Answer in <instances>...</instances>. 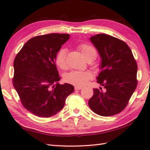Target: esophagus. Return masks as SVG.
<instances>
[{
    "label": "esophagus",
    "instance_id": "34e87169",
    "mask_svg": "<svg viewBox=\"0 0 150 150\" xmlns=\"http://www.w3.org/2000/svg\"><path fill=\"white\" fill-rule=\"evenodd\" d=\"M82 88V87L81 86H75V91H78V90H81Z\"/></svg>",
    "mask_w": 150,
    "mask_h": 150
}]
</instances>
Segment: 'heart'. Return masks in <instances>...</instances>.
<instances>
[{
    "label": "heart",
    "mask_w": 150,
    "mask_h": 150,
    "mask_svg": "<svg viewBox=\"0 0 150 150\" xmlns=\"http://www.w3.org/2000/svg\"><path fill=\"white\" fill-rule=\"evenodd\" d=\"M78 48L86 60L88 59H91L92 60H94L97 55L96 49L89 45L82 44L79 46ZM66 55L67 50L66 49H61L57 54L56 63L61 69H66L67 67ZM92 77V73L89 71H75L69 73L66 76V80L67 82L72 84L73 85L82 86L85 85L88 82V81L91 79Z\"/></svg>",
    "instance_id": "obj_1"
}]
</instances>
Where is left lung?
<instances>
[{"mask_svg":"<svg viewBox=\"0 0 150 150\" xmlns=\"http://www.w3.org/2000/svg\"><path fill=\"white\" fill-rule=\"evenodd\" d=\"M90 40L101 58L96 79L105 92L94 88L88 105L99 115H116L125 108L137 88V62L129 46L120 39L97 34Z\"/></svg>","mask_w":150,"mask_h":150,"instance_id":"left-lung-1","label":"left lung"}]
</instances>
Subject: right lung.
Listing matches in <instances>:
<instances>
[{"instance_id":"obj_1","label":"right lung","mask_w":150,"mask_h":150,"mask_svg":"<svg viewBox=\"0 0 150 150\" xmlns=\"http://www.w3.org/2000/svg\"><path fill=\"white\" fill-rule=\"evenodd\" d=\"M69 36L51 33L32 38L13 61V87L23 107L38 117L58 113L74 91L71 84H59L61 78L55 64L57 53Z\"/></svg>"}]
</instances>
